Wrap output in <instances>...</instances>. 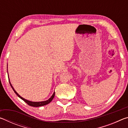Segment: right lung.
I'll list each match as a JSON object with an SVG mask.
<instances>
[{"label":"right lung","instance_id":"add662e5","mask_svg":"<svg viewBox=\"0 0 128 128\" xmlns=\"http://www.w3.org/2000/svg\"><path fill=\"white\" fill-rule=\"evenodd\" d=\"M9 80V82H10V86H11L12 89L14 90V92L16 93V94L18 96L19 98H20L22 100H23L25 102V103H26L28 105H29L30 106H32V107H40V106H44V105H46L47 104H48L51 102L52 101V100L54 99V96H55V92H54L53 95H52L51 97L48 100H46V101H43V102H31V101H29V100H26V99H25L24 98H23L22 97H21L20 95L18 94V93H17V92H16V91L14 90V88H13V86H12L11 84H10V79Z\"/></svg>","mask_w":128,"mask_h":128}]
</instances>
